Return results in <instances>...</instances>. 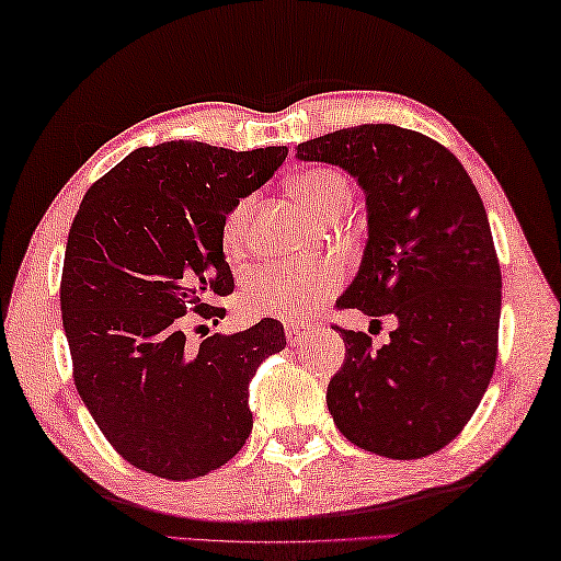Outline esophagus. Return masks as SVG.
I'll list each match as a JSON object with an SVG mask.
<instances>
[{
	"label": "esophagus",
	"instance_id": "esophagus-1",
	"mask_svg": "<svg viewBox=\"0 0 561 561\" xmlns=\"http://www.w3.org/2000/svg\"><path fill=\"white\" fill-rule=\"evenodd\" d=\"M307 334H310V327L297 324V322H288V324H285V336H288V344H290V346L302 344V339H307Z\"/></svg>",
	"mask_w": 561,
	"mask_h": 561
}]
</instances>
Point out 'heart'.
I'll return each instance as SVG.
<instances>
[{
  "mask_svg": "<svg viewBox=\"0 0 561 561\" xmlns=\"http://www.w3.org/2000/svg\"><path fill=\"white\" fill-rule=\"evenodd\" d=\"M293 193L305 203L319 220L344 213L351 201V188L344 174L334 169H310L297 174L290 184ZM254 201L244 198L225 215L222 247L227 254H239L249 234V217ZM341 283V266L336 261L322 264H261L251 268L242 285V305L256 317L300 319L317 307Z\"/></svg>",
  "mask_w": 561,
  "mask_h": 561,
  "instance_id": "obj_1",
  "label": "heart"
}]
</instances>
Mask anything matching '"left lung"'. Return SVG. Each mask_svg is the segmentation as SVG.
I'll return each instance as SVG.
<instances>
[{
  "label": "left lung",
  "instance_id": "1",
  "mask_svg": "<svg viewBox=\"0 0 561 561\" xmlns=\"http://www.w3.org/2000/svg\"><path fill=\"white\" fill-rule=\"evenodd\" d=\"M300 162L356 179L368 242L339 307L397 319L390 344L341 331L346 360L327 390L334 424L358 448L416 460L472 419L496 365L501 268L484 203L457 157L390 123L297 145Z\"/></svg>",
  "mask_w": 561,
  "mask_h": 561
}]
</instances>
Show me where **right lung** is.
<instances>
[{
  "label": "right lung",
  "mask_w": 561,
  "mask_h": 561,
  "mask_svg": "<svg viewBox=\"0 0 561 561\" xmlns=\"http://www.w3.org/2000/svg\"><path fill=\"white\" fill-rule=\"evenodd\" d=\"M288 147L234 152L171 140L87 191L70 227L60 310L75 385L125 460L164 479L208 474L249 438V380L285 348L278 319L193 348L191 314L225 317L234 288L222 220L273 176Z\"/></svg>",
  "instance_id": "add662e5"
}]
</instances>
